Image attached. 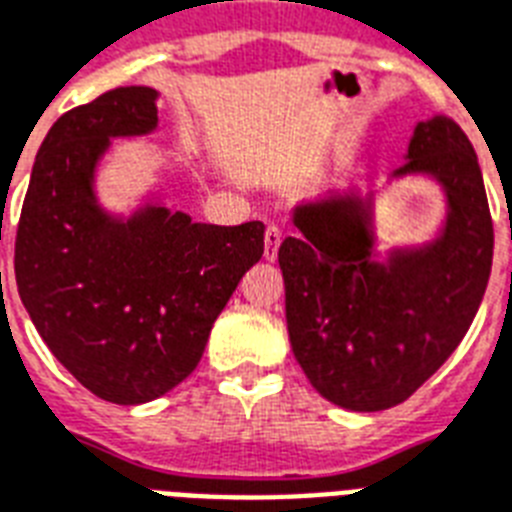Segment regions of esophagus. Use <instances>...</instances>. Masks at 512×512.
Masks as SVG:
<instances>
[{
  "label": "esophagus",
  "mask_w": 512,
  "mask_h": 512,
  "mask_svg": "<svg viewBox=\"0 0 512 512\" xmlns=\"http://www.w3.org/2000/svg\"><path fill=\"white\" fill-rule=\"evenodd\" d=\"M282 232L277 230L275 224H269L267 232H264V259L275 261L277 259V248H280Z\"/></svg>",
  "instance_id": "1"
}]
</instances>
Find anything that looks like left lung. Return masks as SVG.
Returning <instances> with one entry per match:
<instances>
[{
  "mask_svg": "<svg viewBox=\"0 0 512 512\" xmlns=\"http://www.w3.org/2000/svg\"><path fill=\"white\" fill-rule=\"evenodd\" d=\"M444 187L447 222L420 248L375 259L372 192H327L293 208L277 253L298 365L327 402L378 412L410 399L468 333L492 272L494 227L473 145L447 116L415 126L394 177Z\"/></svg>",
  "mask_w": 512,
  "mask_h": 512,
  "instance_id": "1",
  "label": "left lung"
}]
</instances>
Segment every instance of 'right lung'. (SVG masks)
Listing matches in <instances>:
<instances>
[{
  "mask_svg": "<svg viewBox=\"0 0 512 512\" xmlns=\"http://www.w3.org/2000/svg\"><path fill=\"white\" fill-rule=\"evenodd\" d=\"M158 126V92L118 87L57 118L36 155L15 237L20 301L57 362L113 404L158 399L198 367L264 224L192 222L145 206L110 216L94 171L113 137Z\"/></svg>",
  "mask_w": 512,
  "mask_h": 512,
  "instance_id": "obj_1",
  "label": "right lung"
}]
</instances>
